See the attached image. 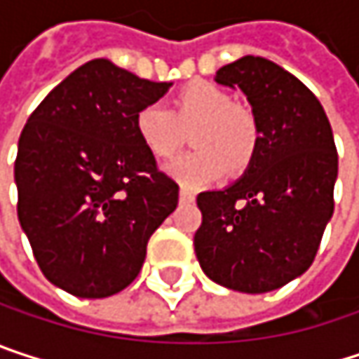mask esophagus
Here are the masks:
<instances>
[{
	"label": "esophagus",
	"instance_id": "esophagus-1",
	"mask_svg": "<svg viewBox=\"0 0 359 359\" xmlns=\"http://www.w3.org/2000/svg\"><path fill=\"white\" fill-rule=\"evenodd\" d=\"M179 199H180V203H193V201H195V195H193L189 189H184V187H182V189L179 191Z\"/></svg>",
	"mask_w": 359,
	"mask_h": 359
}]
</instances>
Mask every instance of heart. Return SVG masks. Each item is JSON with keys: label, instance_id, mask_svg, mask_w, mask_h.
Instances as JSON below:
<instances>
[{"label": "heart", "instance_id": "obj_1", "mask_svg": "<svg viewBox=\"0 0 359 359\" xmlns=\"http://www.w3.org/2000/svg\"><path fill=\"white\" fill-rule=\"evenodd\" d=\"M189 135L195 151L182 154L166 166V175L184 189H199L222 177L224 168L243 170L255 156L259 128L250 109L233 104L229 91L195 81L175 97L172 111L147 104L135 114L141 145L158 160L170 158Z\"/></svg>", "mask_w": 359, "mask_h": 359}]
</instances>
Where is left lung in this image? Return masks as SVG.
Returning <instances> with one entry per match:
<instances>
[{"label":"left lung","mask_w":359,"mask_h":359,"mask_svg":"<svg viewBox=\"0 0 359 359\" xmlns=\"http://www.w3.org/2000/svg\"><path fill=\"white\" fill-rule=\"evenodd\" d=\"M214 81L243 91L259 143L241 179L197 195L195 255L214 283L268 293L302 276L316 257L334 210L332 128L316 95L266 57L243 55Z\"/></svg>","instance_id":"8db88e82"}]
</instances>
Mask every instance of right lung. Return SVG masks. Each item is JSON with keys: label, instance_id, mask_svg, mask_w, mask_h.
Instances as JSON below:
<instances>
[{"label": "right lung", "instance_id": "add662e5", "mask_svg": "<svg viewBox=\"0 0 359 359\" xmlns=\"http://www.w3.org/2000/svg\"><path fill=\"white\" fill-rule=\"evenodd\" d=\"M170 87L91 60L22 128L18 220L45 278L70 295L102 299L128 287L149 237L177 210L179 184L135 133V114Z\"/></svg>", "mask_w": 359, "mask_h": 359}]
</instances>
